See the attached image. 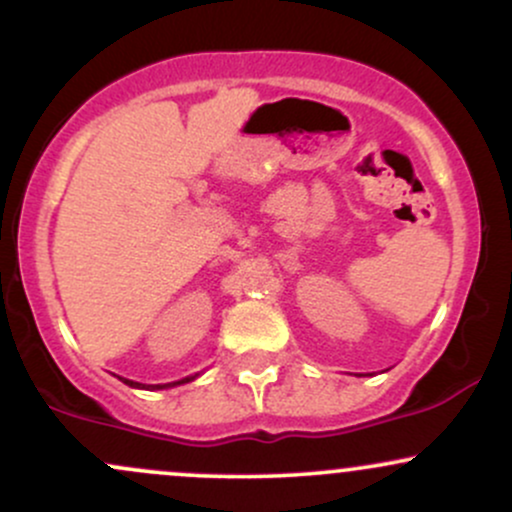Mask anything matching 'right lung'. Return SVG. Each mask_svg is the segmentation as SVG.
Returning <instances> with one entry per match:
<instances>
[{"mask_svg":"<svg viewBox=\"0 0 512 512\" xmlns=\"http://www.w3.org/2000/svg\"><path fill=\"white\" fill-rule=\"evenodd\" d=\"M195 378H197V375H190V378H182V380H178V383H168V385H142V383H134V380H125V378H120V380L125 385H129V387H142V390H166V387L190 383V380H195Z\"/></svg>","mask_w":512,"mask_h":512,"instance_id":"1","label":"right lung"}]
</instances>
